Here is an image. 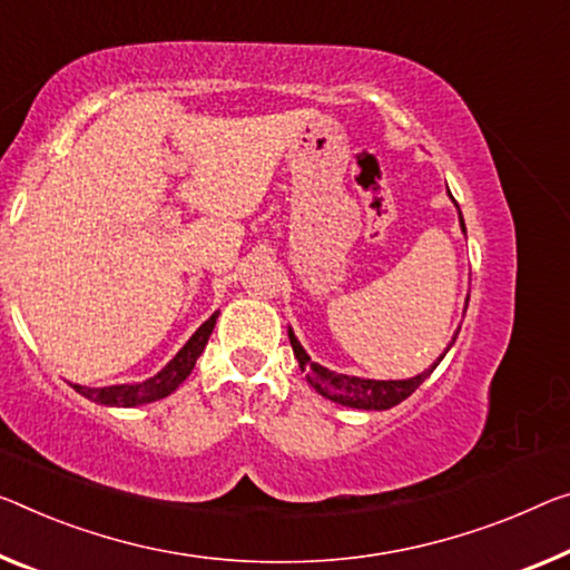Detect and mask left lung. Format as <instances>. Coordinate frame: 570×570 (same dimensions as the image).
Listing matches in <instances>:
<instances>
[{"mask_svg":"<svg viewBox=\"0 0 570 570\" xmlns=\"http://www.w3.org/2000/svg\"><path fill=\"white\" fill-rule=\"evenodd\" d=\"M461 218V229L466 232V226H463V216L459 212ZM291 346H293V354L297 358V364H301V370L305 372V380H308L311 387L318 392L331 402H338V405H346V407H358V410H390L400 405L402 400H407L413 392L423 384L428 376L433 374V370L438 364H441V358L431 366V370H425L423 374L413 376V380H390V382H382V380H362V376H348V374H338V372H331L326 366L311 362V356L303 352V346L297 344V338L291 334ZM456 341V336H453ZM449 352V348H445Z\"/></svg>","mask_w":570,"mask_h":570,"instance_id":"obj_1","label":"left lung"}]
</instances>
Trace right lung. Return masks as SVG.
<instances>
[{
  "label": "right lung",
  "mask_w": 570,
  "mask_h": 570,
  "mask_svg": "<svg viewBox=\"0 0 570 570\" xmlns=\"http://www.w3.org/2000/svg\"><path fill=\"white\" fill-rule=\"evenodd\" d=\"M218 313H214L204 326H200L194 336L188 338V344L175 354L173 362L165 366L163 372H157L153 380L139 382V384H114V387H81V384H73L78 395L89 397L99 405H114V407H135L145 405V402H155L168 397L170 392L178 387V384L186 380V376L194 372L196 358L204 352L208 344V336L216 326Z\"/></svg>",
  "instance_id": "right-lung-1"
}]
</instances>
